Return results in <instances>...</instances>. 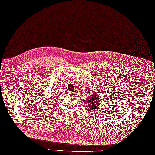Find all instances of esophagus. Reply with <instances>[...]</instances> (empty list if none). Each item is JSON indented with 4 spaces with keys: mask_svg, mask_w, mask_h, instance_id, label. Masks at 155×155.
<instances>
[{
    "mask_svg": "<svg viewBox=\"0 0 155 155\" xmlns=\"http://www.w3.org/2000/svg\"><path fill=\"white\" fill-rule=\"evenodd\" d=\"M70 94H71V95L72 96V97H76V92H73V93H71Z\"/></svg>",
    "mask_w": 155,
    "mask_h": 155,
    "instance_id": "1",
    "label": "esophagus"
}]
</instances>
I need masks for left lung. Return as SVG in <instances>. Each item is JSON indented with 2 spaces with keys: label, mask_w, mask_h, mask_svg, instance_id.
<instances>
[{
  "label": "left lung",
  "mask_w": 155,
  "mask_h": 155,
  "mask_svg": "<svg viewBox=\"0 0 155 155\" xmlns=\"http://www.w3.org/2000/svg\"><path fill=\"white\" fill-rule=\"evenodd\" d=\"M100 97L98 96V94L97 93H94L92 94H91V98H90V100L88 101V105H89V109L88 111H97V108L99 107V106L101 105L100 103Z\"/></svg>",
  "instance_id": "obj_1"
}]
</instances>
